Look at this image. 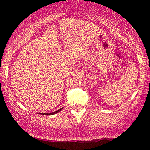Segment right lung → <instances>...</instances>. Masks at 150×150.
<instances>
[{
    "label": "right lung",
    "mask_w": 150,
    "mask_h": 150,
    "mask_svg": "<svg viewBox=\"0 0 150 150\" xmlns=\"http://www.w3.org/2000/svg\"><path fill=\"white\" fill-rule=\"evenodd\" d=\"M62 109H63V107H62V108L59 109V110H57V111H55V112H52V113H42V115H51L57 114V113H58L59 112H60V111H61V110H62Z\"/></svg>",
    "instance_id": "right-lung-1"
}]
</instances>
